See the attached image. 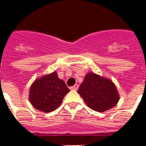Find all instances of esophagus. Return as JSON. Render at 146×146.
<instances>
[{
    "mask_svg": "<svg viewBox=\"0 0 146 146\" xmlns=\"http://www.w3.org/2000/svg\"><path fill=\"white\" fill-rule=\"evenodd\" d=\"M78 88H79V86H78L77 84H76L75 86H73L70 87V90H74V91H76V90L78 89Z\"/></svg>",
    "mask_w": 146,
    "mask_h": 146,
    "instance_id": "1",
    "label": "esophagus"
}]
</instances>
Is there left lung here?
<instances>
[{
	"label": "left lung",
	"instance_id": "8db88e82",
	"mask_svg": "<svg viewBox=\"0 0 146 146\" xmlns=\"http://www.w3.org/2000/svg\"><path fill=\"white\" fill-rule=\"evenodd\" d=\"M78 93L90 108L98 112L112 108L119 101L117 90L113 82L92 73L86 74Z\"/></svg>",
	"mask_w": 146,
	"mask_h": 146
}]
</instances>
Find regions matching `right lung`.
Instances as JSON below:
<instances>
[{
    "label": "right lung",
    "instance_id": "right-lung-1",
    "mask_svg": "<svg viewBox=\"0 0 146 146\" xmlns=\"http://www.w3.org/2000/svg\"><path fill=\"white\" fill-rule=\"evenodd\" d=\"M70 92L56 72L35 80L30 88L29 101L39 111L51 112L60 105L64 96Z\"/></svg>",
    "mask_w": 146,
    "mask_h": 146
}]
</instances>
